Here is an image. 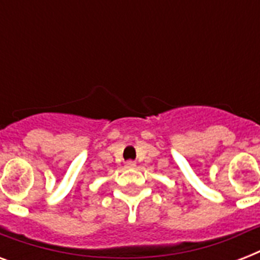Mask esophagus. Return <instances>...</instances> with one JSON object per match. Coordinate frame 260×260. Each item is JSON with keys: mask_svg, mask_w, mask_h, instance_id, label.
I'll list each match as a JSON object with an SVG mask.
<instances>
[{"mask_svg": "<svg viewBox=\"0 0 260 260\" xmlns=\"http://www.w3.org/2000/svg\"><path fill=\"white\" fill-rule=\"evenodd\" d=\"M125 167L126 169H135V167H136V163L132 162V160H128V162L125 163Z\"/></svg>", "mask_w": 260, "mask_h": 260, "instance_id": "34e87169", "label": "esophagus"}]
</instances>
